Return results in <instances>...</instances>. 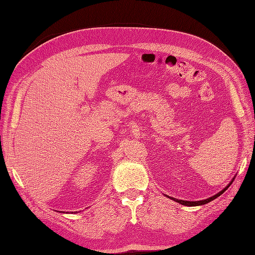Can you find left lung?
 I'll list each match as a JSON object with an SVG mask.
<instances>
[{
    "label": "left lung",
    "mask_w": 255,
    "mask_h": 255,
    "mask_svg": "<svg viewBox=\"0 0 255 255\" xmlns=\"http://www.w3.org/2000/svg\"><path fill=\"white\" fill-rule=\"evenodd\" d=\"M232 183V182H231ZM231 183L229 184L228 186L227 187H225L223 191L221 192H219L218 194H216L215 196H213V197H210V198H207V199H204V200H198V202H187V200H181V199H176V198H171V199H174L175 202H177V203H180V204H182V205H185V206H200V205H205V204H207V203H209V202H211V200H214L215 198H217L218 196H220L221 194H223L227 188H228L230 185H231Z\"/></svg>",
    "instance_id": "obj_1"
}]
</instances>
